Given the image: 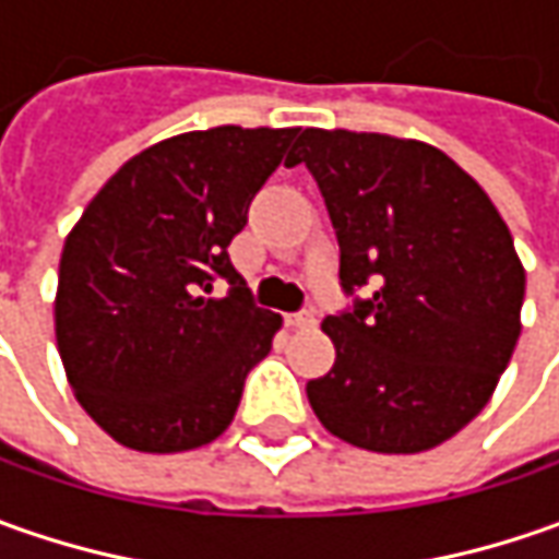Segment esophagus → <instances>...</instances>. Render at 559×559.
Listing matches in <instances>:
<instances>
[{
	"label": "esophagus",
	"mask_w": 559,
	"mask_h": 559,
	"mask_svg": "<svg viewBox=\"0 0 559 559\" xmlns=\"http://www.w3.org/2000/svg\"><path fill=\"white\" fill-rule=\"evenodd\" d=\"M286 323H289L292 330H311L313 323H317V317H313V311H298V313H289V317H286Z\"/></svg>",
	"instance_id": "1"
}]
</instances>
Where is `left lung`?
Masks as SVG:
<instances>
[{"instance_id":"8db88e82","label":"left lung","mask_w":559,"mask_h":559,"mask_svg":"<svg viewBox=\"0 0 559 559\" xmlns=\"http://www.w3.org/2000/svg\"><path fill=\"white\" fill-rule=\"evenodd\" d=\"M289 164L323 192L352 311L323 320L333 370L317 419L376 454H419L488 404L520 338L526 270L485 189L436 145L308 127Z\"/></svg>"}]
</instances>
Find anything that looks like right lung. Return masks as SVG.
<instances>
[{
    "instance_id": "right-lung-1",
    "label": "right lung",
    "mask_w": 559,
    "mask_h": 559,
    "mask_svg": "<svg viewBox=\"0 0 559 559\" xmlns=\"http://www.w3.org/2000/svg\"><path fill=\"white\" fill-rule=\"evenodd\" d=\"M298 127H211L133 155L64 239L55 342L80 407L123 448L177 454L236 417L283 317L229 261L248 204ZM214 278L230 283L211 299Z\"/></svg>"
}]
</instances>
